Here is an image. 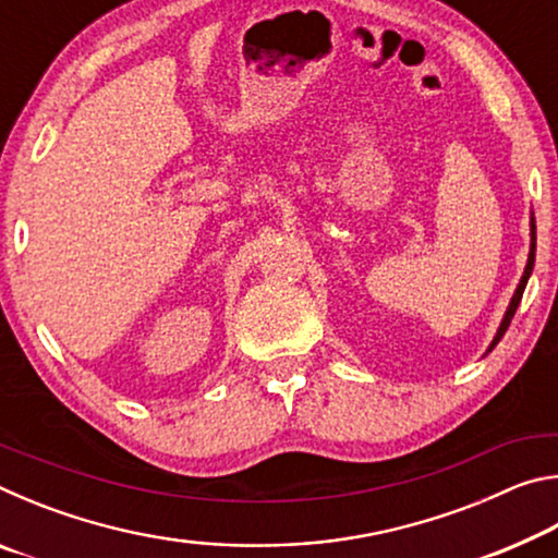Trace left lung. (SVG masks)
Instances as JSON below:
<instances>
[{"instance_id": "1", "label": "left lung", "mask_w": 558, "mask_h": 558, "mask_svg": "<svg viewBox=\"0 0 558 558\" xmlns=\"http://www.w3.org/2000/svg\"><path fill=\"white\" fill-rule=\"evenodd\" d=\"M534 251H536V226H534V219H532V251H529V260H526L524 276H522V280H519V286H517V290H514V298H512V302H509V310H507V315H505V319H502V325H499V332H497V337L493 339V344H489V352H493L495 344L499 342V339H502V335L507 332V327H509V323H512V317H514V313H517L519 300H522V295H524L526 280H529V276H532V268H534Z\"/></svg>"}]
</instances>
